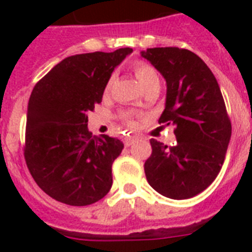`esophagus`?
Wrapping results in <instances>:
<instances>
[{
	"instance_id": "obj_1",
	"label": "esophagus",
	"mask_w": 252,
	"mask_h": 252,
	"mask_svg": "<svg viewBox=\"0 0 252 252\" xmlns=\"http://www.w3.org/2000/svg\"><path fill=\"white\" fill-rule=\"evenodd\" d=\"M137 141V137H126L124 138V144H126V146H130L133 142Z\"/></svg>"
}]
</instances>
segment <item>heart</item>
<instances>
[{"label": "heart", "instance_id": "heart-1", "mask_svg": "<svg viewBox=\"0 0 252 252\" xmlns=\"http://www.w3.org/2000/svg\"><path fill=\"white\" fill-rule=\"evenodd\" d=\"M133 72L134 76H136V78H137L138 82L141 84L142 87H145L146 85H149L150 82H153V81H159L158 80V74L157 72H156V69H154L152 65L148 64V63H144V61H137V63H134ZM110 84L107 85V87L110 86Z\"/></svg>", "mask_w": 252, "mask_h": 252}]
</instances>
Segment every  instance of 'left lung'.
Wrapping results in <instances>:
<instances>
[{
  "label": "left lung",
  "instance_id": "8db88e82",
  "mask_svg": "<svg viewBox=\"0 0 252 252\" xmlns=\"http://www.w3.org/2000/svg\"><path fill=\"white\" fill-rule=\"evenodd\" d=\"M141 56L166 80L165 110L159 124L175 126L176 144L152 138L146 179L170 199L193 197L209 187L222 167L231 137V123L216 77L188 49L148 48Z\"/></svg>",
  "mask_w": 252,
  "mask_h": 252
}]
</instances>
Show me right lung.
<instances>
[{
	"instance_id": "1",
	"label": "right lung",
	"mask_w": 252,
	"mask_h": 252,
	"mask_svg": "<svg viewBox=\"0 0 252 252\" xmlns=\"http://www.w3.org/2000/svg\"><path fill=\"white\" fill-rule=\"evenodd\" d=\"M132 48L69 56L35 87L27 107L25 159L36 184L60 203L85 207L108 193L124 144L87 129L114 69Z\"/></svg>"
}]
</instances>
